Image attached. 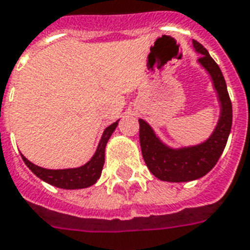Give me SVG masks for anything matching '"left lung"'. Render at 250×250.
Masks as SVG:
<instances>
[{
    "instance_id": "1",
    "label": "left lung",
    "mask_w": 250,
    "mask_h": 250,
    "mask_svg": "<svg viewBox=\"0 0 250 250\" xmlns=\"http://www.w3.org/2000/svg\"><path fill=\"white\" fill-rule=\"evenodd\" d=\"M200 54L199 64L212 77L213 86L221 103V114L216 128L204 143L188 147L172 149L163 144L144 119L140 123V145L149 171L162 181L188 182L206 176L220 159L232 125V105L220 66L198 41H192Z\"/></svg>"
}]
</instances>
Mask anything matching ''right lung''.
<instances>
[{"instance_id": "right-lung-1", "label": "right lung", "mask_w": 250, "mask_h": 250, "mask_svg": "<svg viewBox=\"0 0 250 250\" xmlns=\"http://www.w3.org/2000/svg\"><path fill=\"white\" fill-rule=\"evenodd\" d=\"M117 125H118V122H114L113 125L105 128L99 146H97L96 153L93 154L91 160H88L82 167L69 168V169H46V168L38 167L29 162L24 155H21V158H23L24 163L26 164V167L29 168L37 177L52 186L66 188V190L88 188L100 178L101 171H103L105 163V146L107 144V140L110 139L111 133L117 128Z\"/></svg>"}]
</instances>
